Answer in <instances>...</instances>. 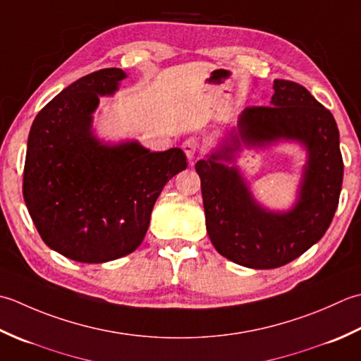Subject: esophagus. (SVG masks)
I'll list each match as a JSON object with an SVG mask.
<instances>
[{
    "mask_svg": "<svg viewBox=\"0 0 361 361\" xmlns=\"http://www.w3.org/2000/svg\"><path fill=\"white\" fill-rule=\"evenodd\" d=\"M182 148H183V152L187 154L188 160L191 161L195 157V154L197 152V149H200V140H197L196 137H190L185 140V142H183Z\"/></svg>",
    "mask_w": 361,
    "mask_h": 361,
    "instance_id": "obj_1",
    "label": "esophagus"
}]
</instances>
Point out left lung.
<instances>
[{"label":"left lung","mask_w":361,"mask_h":361,"mask_svg":"<svg viewBox=\"0 0 361 361\" xmlns=\"http://www.w3.org/2000/svg\"><path fill=\"white\" fill-rule=\"evenodd\" d=\"M268 107H246L218 148L196 164L201 178L205 226L212 245L231 262L273 269L298 259L332 223L343 183L336 121L305 87L274 80ZM299 142L307 152L298 201L285 212L257 202L238 169L229 167L243 145L264 147Z\"/></svg>","instance_id":"1"}]
</instances>
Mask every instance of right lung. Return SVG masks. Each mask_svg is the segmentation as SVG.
Masks as SVG:
<instances>
[{"mask_svg": "<svg viewBox=\"0 0 361 361\" xmlns=\"http://www.w3.org/2000/svg\"><path fill=\"white\" fill-rule=\"evenodd\" d=\"M128 78L104 68L49 101L31 126L23 173L26 207L53 251L82 263L134 252L166 182L187 168L180 148L151 152L137 140L110 145L93 132L99 97Z\"/></svg>", "mask_w": 361, "mask_h": 361, "instance_id": "1", "label": "right lung"}]
</instances>
